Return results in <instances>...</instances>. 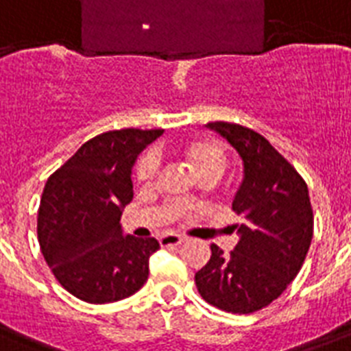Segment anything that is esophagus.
I'll list each match as a JSON object with an SVG mask.
<instances>
[{
  "label": "esophagus",
  "mask_w": 351,
  "mask_h": 351,
  "mask_svg": "<svg viewBox=\"0 0 351 351\" xmlns=\"http://www.w3.org/2000/svg\"><path fill=\"white\" fill-rule=\"evenodd\" d=\"M158 240H160V245H162V247H169V245H180L186 242V239H184V237H180V234H162Z\"/></svg>",
  "instance_id": "esophagus-1"
}]
</instances>
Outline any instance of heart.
Wrapping results in <instances>:
<instances>
[{
  "instance_id": "b5f03b06",
  "label": "heart",
  "mask_w": 351,
  "mask_h": 351,
  "mask_svg": "<svg viewBox=\"0 0 351 351\" xmlns=\"http://www.w3.org/2000/svg\"><path fill=\"white\" fill-rule=\"evenodd\" d=\"M178 153L184 156L197 176L213 175L219 178L226 167V151L217 140L211 138H191L180 143ZM158 158L153 153L142 154L134 167V178L140 186H153L154 178L158 175Z\"/></svg>"
}]
</instances>
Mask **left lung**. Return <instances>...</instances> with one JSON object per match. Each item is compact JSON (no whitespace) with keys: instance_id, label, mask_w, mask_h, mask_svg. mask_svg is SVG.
Segmentation results:
<instances>
[{"instance_id":"obj_1","label":"left lung","mask_w":351,"mask_h":351,"mask_svg":"<svg viewBox=\"0 0 351 351\" xmlns=\"http://www.w3.org/2000/svg\"><path fill=\"white\" fill-rule=\"evenodd\" d=\"M242 160V182L233 198L240 222L231 253L211 244V258L195 275L198 293L230 313L266 308L297 277L313 237L308 186L295 167L258 132L211 121Z\"/></svg>"}]
</instances>
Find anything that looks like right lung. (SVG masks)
Wrapping results in <instances>:
<instances>
[{
  "label": "right lung",
  "mask_w": 351,
  "mask_h": 351,
  "mask_svg": "<svg viewBox=\"0 0 351 351\" xmlns=\"http://www.w3.org/2000/svg\"><path fill=\"white\" fill-rule=\"evenodd\" d=\"M162 134V129L98 134L47 180L38 211L41 253L58 282L80 300L117 302L147 280L158 240L125 234L120 219L132 200V165Z\"/></svg>",
  "instance_id": "right-lung-1"
}]
</instances>
